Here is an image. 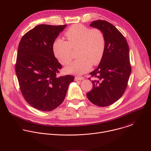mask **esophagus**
Here are the masks:
<instances>
[{"mask_svg": "<svg viewBox=\"0 0 151 151\" xmlns=\"http://www.w3.org/2000/svg\"><path fill=\"white\" fill-rule=\"evenodd\" d=\"M84 78L83 77H82V76H76L75 78V81H82L83 80Z\"/></svg>", "mask_w": 151, "mask_h": 151, "instance_id": "34e87169", "label": "esophagus"}]
</instances>
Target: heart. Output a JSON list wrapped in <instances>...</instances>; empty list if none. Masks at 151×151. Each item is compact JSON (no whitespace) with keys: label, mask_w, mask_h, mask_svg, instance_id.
Returning a JSON list of instances; mask_svg holds the SVG:
<instances>
[{"label":"heart","mask_w":151,"mask_h":151,"mask_svg":"<svg viewBox=\"0 0 151 151\" xmlns=\"http://www.w3.org/2000/svg\"><path fill=\"white\" fill-rule=\"evenodd\" d=\"M68 41L57 39L53 45L55 57L63 65L72 58V50H76L78 58L66 68L69 73L81 75L88 72L91 66L99 64L104 54L105 40L102 32L97 29H91L82 24H75L66 32Z\"/></svg>","instance_id":"1"}]
</instances>
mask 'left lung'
<instances>
[{
	"label": "left lung",
	"instance_id": "8db88e82",
	"mask_svg": "<svg viewBox=\"0 0 151 151\" xmlns=\"http://www.w3.org/2000/svg\"><path fill=\"white\" fill-rule=\"evenodd\" d=\"M90 26L102 32L105 48L98 68L90 73L98 80L91 81L93 89L87 97L94 104L105 107L116 101L127 88L132 72L129 47L122 33L107 21H94Z\"/></svg>",
	"mask_w": 151,
	"mask_h": 151
}]
</instances>
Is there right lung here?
<instances>
[{"label": "right lung", "mask_w": 151, "mask_h": 151, "mask_svg": "<svg viewBox=\"0 0 151 151\" xmlns=\"http://www.w3.org/2000/svg\"><path fill=\"white\" fill-rule=\"evenodd\" d=\"M67 25L40 24L26 33L18 48L15 72L20 90L34 108L51 111L63 101L75 77L57 76L62 66L55 57V39Z\"/></svg>", "instance_id": "add662e5"}]
</instances>
